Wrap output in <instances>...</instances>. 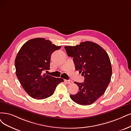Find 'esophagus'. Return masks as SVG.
Listing matches in <instances>:
<instances>
[{"mask_svg":"<svg viewBox=\"0 0 131 131\" xmlns=\"http://www.w3.org/2000/svg\"><path fill=\"white\" fill-rule=\"evenodd\" d=\"M65 83H66L68 84H72V83H73V81H72L71 80H65Z\"/></svg>","mask_w":131,"mask_h":131,"instance_id":"esophagus-1","label":"esophagus"}]
</instances>
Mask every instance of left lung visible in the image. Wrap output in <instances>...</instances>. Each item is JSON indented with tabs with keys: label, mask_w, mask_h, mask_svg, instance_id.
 Returning a JSON list of instances; mask_svg holds the SVG:
<instances>
[{
	"label": "left lung",
	"mask_w": 131,
	"mask_h": 131,
	"mask_svg": "<svg viewBox=\"0 0 131 131\" xmlns=\"http://www.w3.org/2000/svg\"><path fill=\"white\" fill-rule=\"evenodd\" d=\"M67 55L73 58L75 69L84 76V83L75 82L78 92L70 95L74 102L90 105L102 96L112 76L109 56L104 48L91 41L82 42L74 46L65 47Z\"/></svg>",
	"instance_id": "left-lung-1"
}]
</instances>
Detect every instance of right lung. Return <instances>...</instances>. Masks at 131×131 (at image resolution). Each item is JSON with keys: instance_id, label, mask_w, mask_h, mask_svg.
Returning a JSON list of instances; mask_svg holds the SVG:
<instances>
[{"instance_id": "right-lung-1", "label": "right lung", "mask_w": 131, "mask_h": 131, "mask_svg": "<svg viewBox=\"0 0 131 131\" xmlns=\"http://www.w3.org/2000/svg\"><path fill=\"white\" fill-rule=\"evenodd\" d=\"M60 46L52 44L44 38H34L22 46L15 59L16 75L26 92L32 98L43 99L51 96L57 85L64 81L42 74L50 70L52 53Z\"/></svg>"}]
</instances>
